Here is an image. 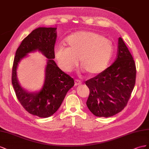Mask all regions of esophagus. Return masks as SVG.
I'll return each mask as SVG.
<instances>
[{
	"label": "esophagus",
	"mask_w": 149,
	"mask_h": 149,
	"mask_svg": "<svg viewBox=\"0 0 149 149\" xmlns=\"http://www.w3.org/2000/svg\"><path fill=\"white\" fill-rule=\"evenodd\" d=\"M81 84H82V82L80 81V80H78V79H75V86H79V85H80Z\"/></svg>",
	"instance_id": "obj_1"
}]
</instances>
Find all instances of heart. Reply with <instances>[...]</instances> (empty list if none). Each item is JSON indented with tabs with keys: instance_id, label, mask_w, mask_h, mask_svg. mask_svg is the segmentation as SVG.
Listing matches in <instances>:
<instances>
[{
	"instance_id": "1",
	"label": "heart",
	"mask_w": 149,
	"mask_h": 149,
	"mask_svg": "<svg viewBox=\"0 0 149 149\" xmlns=\"http://www.w3.org/2000/svg\"><path fill=\"white\" fill-rule=\"evenodd\" d=\"M67 48L58 46L55 58L58 67L70 72L77 66L78 58L83 70L91 76L99 75L107 69L113 53L112 42L99 33L79 31L65 39Z\"/></svg>"
}]
</instances>
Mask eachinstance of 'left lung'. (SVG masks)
Listing matches in <instances>:
<instances>
[{"mask_svg": "<svg viewBox=\"0 0 149 149\" xmlns=\"http://www.w3.org/2000/svg\"><path fill=\"white\" fill-rule=\"evenodd\" d=\"M136 66L121 37L116 61L103 72L86 82L90 93L86 104L97 117H109L124 109L135 86Z\"/></svg>", "mask_w": 149, "mask_h": 149, "instance_id": "obj_1", "label": "left lung"}]
</instances>
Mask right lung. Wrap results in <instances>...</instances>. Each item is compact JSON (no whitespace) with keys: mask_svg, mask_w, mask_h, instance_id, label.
Listing matches in <instances>:
<instances>
[{"mask_svg":"<svg viewBox=\"0 0 149 149\" xmlns=\"http://www.w3.org/2000/svg\"><path fill=\"white\" fill-rule=\"evenodd\" d=\"M56 28L39 27L28 35L17 49L12 73V84L17 98L25 110L39 117H49L60 107L66 93L74 85V80L57 65L54 47ZM38 49L48 58L46 79L41 91L37 93L25 91L16 78V67L19 61L29 52Z\"/></svg>","mask_w":149,"mask_h":149,"instance_id":"1","label":"right lung"}]
</instances>
